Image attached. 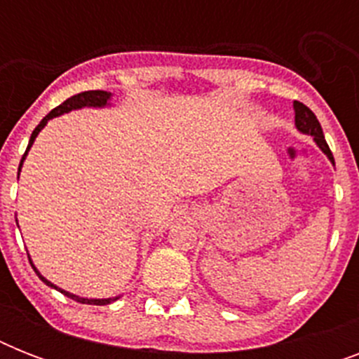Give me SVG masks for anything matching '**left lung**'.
<instances>
[{
	"mask_svg": "<svg viewBox=\"0 0 359 359\" xmlns=\"http://www.w3.org/2000/svg\"><path fill=\"white\" fill-rule=\"evenodd\" d=\"M294 123H296V128L300 130L302 134L313 135L315 143L323 149L324 154L330 158V162L335 165L334 154H332L328 143H326V140H324L323 126H320V123H318V119L315 117V114H313L311 109L307 108L306 104L298 102V100H294Z\"/></svg>",
	"mask_w": 359,
	"mask_h": 359,
	"instance_id": "left-lung-1",
	"label": "left lung"
}]
</instances>
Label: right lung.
Instances as JSON below:
<instances>
[{
	"label": "right lung",
	"instance_id": "right-lung-1",
	"mask_svg": "<svg viewBox=\"0 0 359 359\" xmlns=\"http://www.w3.org/2000/svg\"><path fill=\"white\" fill-rule=\"evenodd\" d=\"M109 98H111V93H108V91H83V93H78V95H74V97L67 98L63 104H59L57 108H53L52 111H50V114H48L46 117L41 121V123H39V126L33 130V134H31V140H29V145H27V149H25L24 156H22V162H20L18 175H20V169H22V163H24L25 156H27V151H29L31 145H33V141H35V137L39 135V132H41L44 126H46L48 121L53 119V117H59V115L69 114V111H72V109L104 108V106H108V104H109ZM29 262H31V259H29ZM31 266H33V270L36 272V276H39V278H41L42 281L48 285V287H53V289H57L59 292H63L65 296H69V298H72V300H76V302H80V304H89V306H106V304H109V302L117 300V298H102V300H95V298H91V300H89V298H80V296L70 294V292H67V290L59 289V287H55L53 283H50L46 278H42L33 262H31Z\"/></svg>",
	"mask_w": 359,
	"mask_h": 359
}]
</instances>
